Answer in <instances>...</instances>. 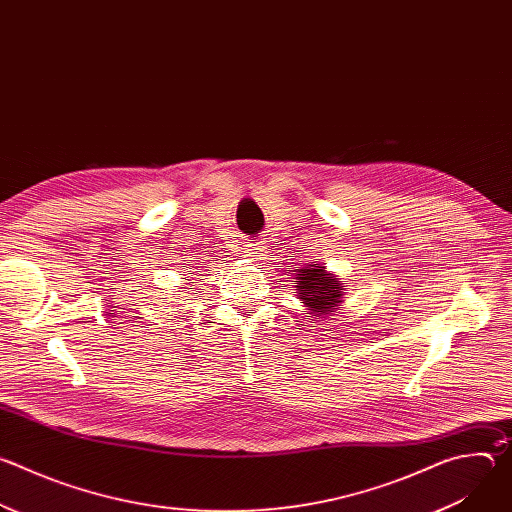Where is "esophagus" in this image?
Returning a JSON list of instances; mask_svg holds the SVG:
<instances>
[{
  "mask_svg": "<svg viewBox=\"0 0 512 512\" xmlns=\"http://www.w3.org/2000/svg\"><path fill=\"white\" fill-rule=\"evenodd\" d=\"M247 253H249V257H253V259H263V257H265V247H263L261 243H255V245H249Z\"/></svg>",
  "mask_w": 512,
  "mask_h": 512,
  "instance_id": "esophagus-1",
  "label": "esophagus"
}]
</instances>
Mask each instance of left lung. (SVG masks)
<instances>
[{
  "label": "left lung",
  "instance_id": "left-lung-1",
  "mask_svg": "<svg viewBox=\"0 0 512 512\" xmlns=\"http://www.w3.org/2000/svg\"><path fill=\"white\" fill-rule=\"evenodd\" d=\"M298 296L312 310V314H330L342 302L344 285L336 277H330L324 267L310 265L298 271Z\"/></svg>",
  "mask_w": 512,
  "mask_h": 512
}]
</instances>
